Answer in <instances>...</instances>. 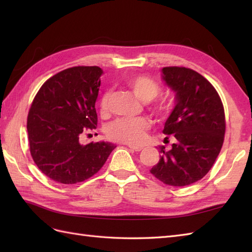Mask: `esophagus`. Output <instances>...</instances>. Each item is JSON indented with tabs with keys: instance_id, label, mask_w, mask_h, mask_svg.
Wrapping results in <instances>:
<instances>
[{
	"instance_id": "1",
	"label": "esophagus",
	"mask_w": 252,
	"mask_h": 252,
	"mask_svg": "<svg viewBox=\"0 0 252 252\" xmlns=\"http://www.w3.org/2000/svg\"><path fill=\"white\" fill-rule=\"evenodd\" d=\"M129 148L134 152H141L143 149V147H141V146H133V145H129Z\"/></svg>"
}]
</instances>
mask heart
<instances>
[{
    "label": "heart",
    "mask_w": 252,
    "mask_h": 252,
    "mask_svg": "<svg viewBox=\"0 0 252 252\" xmlns=\"http://www.w3.org/2000/svg\"><path fill=\"white\" fill-rule=\"evenodd\" d=\"M125 82L133 91V93L143 101H151L156 98L161 91L160 84L156 80L144 76V74H135V76L127 77L126 78ZM109 100L110 93L108 91H105L98 101L99 112L103 116L108 114ZM148 108L156 116H164L170 111L171 103L167 98H161L149 104ZM148 127L149 122L143 117H138L135 119L122 118V119H118L112 122L108 126L107 136L115 142L138 145L145 140Z\"/></svg>",
    "instance_id": "obj_1"
}]
</instances>
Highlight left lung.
Masks as SVG:
<instances>
[{
    "label": "left lung",
    "instance_id": "left-lung-1",
    "mask_svg": "<svg viewBox=\"0 0 252 252\" xmlns=\"http://www.w3.org/2000/svg\"><path fill=\"white\" fill-rule=\"evenodd\" d=\"M162 79L176 93V105L162 131L174 143L168 152L159 148L161 156L151 173L165 185L186 186L201 180L221 152L224 107L215 87L192 69L164 67Z\"/></svg>",
    "mask_w": 252,
    "mask_h": 252
}]
</instances>
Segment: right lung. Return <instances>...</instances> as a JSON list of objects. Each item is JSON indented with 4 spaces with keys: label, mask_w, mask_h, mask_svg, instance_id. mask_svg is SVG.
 Here are the masks:
<instances>
[{
    "label": "right lung",
    "mask_w": 252,
    "mask_h": 252,
    "mask_svg": "<svg viewBox=\"0 0 252 252\" xmlns=\"http://www.w3.org/2000/svg\"><path fill=\"white\" fill-rule=\"evenodd\" d=\"M101 73L97 66L65 69L46 80L32 101L27 119L31 157L57 183L90 179L116 147L108 142L83 145L79 140L97 126L95 101Z\"/></svg>",
    "instance_id": "1"
}]
</instances>
